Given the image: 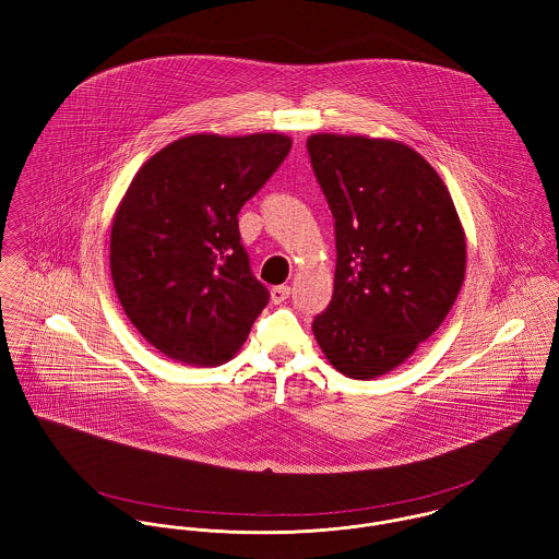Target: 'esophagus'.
Returning <instances> with one entry per match:
<instances>
[{"instance_id":"esophagus-1","label":"esophagus","mask_w":559,"mask_h":559,"mask_svg":"<svg viewBox=\"0 0 559 559\" xmlns=\"http://www.w3.org/2000/svg\"><path fill=\"white\" fill-rule=\"evenodd\" d=\"M288 297H290V286H275V288H271V301L275 306L284 304Z\"/></svg>"}]
</instances>
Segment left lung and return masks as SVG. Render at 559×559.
Wrapping results in <instances>:
<instances>
[{
	"label": "left lung",
	"mask_w": 559,
	"mask_h": 559,
	"mask_svg": "<svg viewBox=\"0 0 559 559\" xmlns=\"http://www.w3.org/2000/svg\"><path fill=\"white\" fill-rule=\"evenodd\" d=\"M308 153L335 219V282L312 322L329 364L350 379L394 370L452 310L467 264L452 195L394 140L317 133Z\"/></svg>",
	"instance_id": "left-lung-1"
}]
</instances>
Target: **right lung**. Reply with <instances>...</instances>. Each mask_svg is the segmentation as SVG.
<instances>
[{
	"mask_svg": "<svg viewBox=\"0 0 559 559\" xmlns=\"http://www.w3.org/2000/svg\"><path fill=\"white\" fill-rule=\"evenodd\" d=\"M282 133L180 138L146 160L111 224L124 314L169 359L228 361L269 304L240 245V206L290 153Z\"/></svg>",
	"mask_w": 559,
	"mask_h": 559,
	"instance_id": "add662e5",
	"label": "right lung"
}]
</instances>
